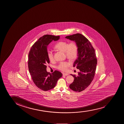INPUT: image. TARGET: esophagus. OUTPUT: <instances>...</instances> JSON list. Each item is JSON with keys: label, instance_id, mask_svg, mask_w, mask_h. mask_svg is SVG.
Masks as SVG:
<instances>
[{"label": "esophagus", "instance_id": "34e87169", "mask_svg": "<svg viewBox=\"0 0 124 124\" xmlns=\"http://www.w3.org/2000/svg\"><path fill=\"white\" fill-rule=\"evenodd\" d=\"M63 76H68V74H67V73H63Z\"/></svg>", "mask_w": 124, "mask_h": 124}]
</instances>
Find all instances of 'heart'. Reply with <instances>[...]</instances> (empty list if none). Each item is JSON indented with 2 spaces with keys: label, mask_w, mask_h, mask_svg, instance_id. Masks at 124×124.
<instances>
[{
  "label": "heart",
  "mask_w": 124,
  "mask_h": 124,
  "mask_svg": "<svg viewBox=\"0 0 124 124\" xmlns=\"http://www.w3.org/2000/svg\"><path fill=\"white\" fill-rule=\"evenodd\" d=\"M54 48L56 50L64 52L67 57L71 61L76 59L78 54V46L75 42H71L68 43L66 41H60L55 44ZM47 54L48 59L50 62L54 61V55L51 51L48 50ZM70 65V62L68 61L61 62L57 66V68L62 71H66Z\"/></svg>",
  "instance_id": "b5f03b06"
}]
</instances>
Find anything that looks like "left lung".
Returning a JSON list of instances; mask_svg holds the SVG:
<instances>
[{
  "label": "left lung",
  "mask_w": 124,
  "mask_h": 124,
  "mask_svg": "<svg viewBox=\"0 0 124 124\" xmlns=\"http://www.w3.org/2000/svg\"><path fill=\"white\" fill-rule=\"evenodd\" d=\"M65 38L75 41L78 47V56L73 66L76 67L80 71L78 76L71 74L74 79L69 87L74 91L81 92L88 87L94 78L97 65L95 52L89 41L80 33L67 36Z\"/></svg>",
  "instance_id": "left-lung-1"
}]
</instances>
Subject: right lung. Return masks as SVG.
Here are the masks:
<instances>
[{
  "mask_svg": "<svg viewBox=\"0 0 124 124\" xmlns=\"http://www.w3.org/2000/svg\"><path fill=\"white\" fill-rule=\"evenodd\" d=\"M59 38V36L44 35L33 45L29 53L30 74L35 85L43 91L54 88L58 80L63 75L57 70L52 74L46 71V64L50 63L47 54V46L52 41L58 40Z\"/></svg>",
  "mask_w": 124,
  "mask_h": 124,
  "instance_id": "obj_1",
  "label": "right lung"
}]
</instances>
